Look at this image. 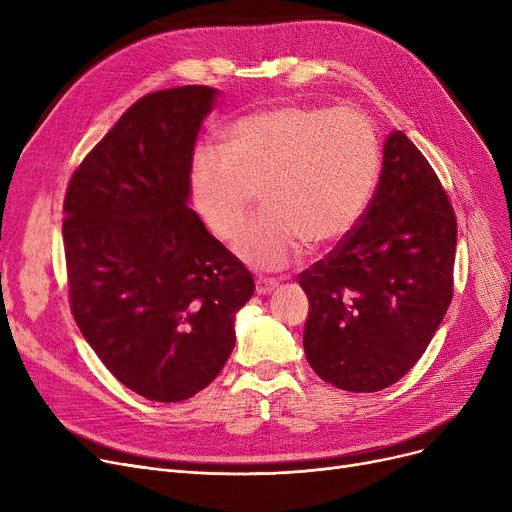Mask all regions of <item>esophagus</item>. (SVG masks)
Masks as SVG:
<instances>
[{
    "label": "esophagus",
    "mask_w": 512,
    "mask_h": 512,
    "mask_svg": "<svg viewBox=\"0 0 512 512\" xmlns=\"http://www.w3.org/2000/svg\"><path fill=\"white\" fill-rule=\"evenodd\" d=\"M276 288H278V282L272 278H257V282H255L257 294H270Z\"/></svg>",
    "instance_id": "34e87169"
}]
</instances>
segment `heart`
Here are the masks:
<instances>
[{
    "mask_svg": "<svg viewBox=\"0 0 512 512\" xmlns=\"http://www.w3.org/2000/svg\"><path fill=\"white\" fill-rule=\"evenodd\" d=\"M378 166V134L365 114L284 103L234 120L226 147H197L191 191L201 218L222 240L236 236L261 192L266 209L238 235L234 253L257 270H282L307 242L330 247L355 228Z\"/></svg>",
    "mask_w": 512,
    "mask_h": 512,
    "instance_id": "1",
    "label": "heart"
}]
</instances>
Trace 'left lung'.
I'll list each match as a JSON object with an SVG mask.
<instances>
[{
    "instance_id": "left-lung-1",
    "label": "left lung",
    "mask_w": 512,
    "mask_h": 512,
    "mask_svg": "<svg viewBox=\"0 0 512 512\" xmlns=\"http://www.w3.org/2000/svg\"><path fill=\"white\" fill-rule=\"evenodd\" d=\"M454 253L448 195L423 153L394 130L361 220L299 276L309 299L305 357L319 378L378 392L409 373L452 301Z\"/></svg>"
}]
</instances>
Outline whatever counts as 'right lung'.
I'll list each match as a JSON object with an SVG mask.
<instances>
[{
    "label": "right lung",
    "instance_id": "add662e5",
    "mask_svg": "<svg viewBox=\"0 0 512 512\" xmlns=\"http://www.w3.org/2000/svg\"><path fill=\"white\" fill-rule=\"evenodd\" d=\"M218 89L149 93L70 178V309L103 365L149 400L180 402L228 361L251 272L188 207L191 159Z\"/></svg>",
    "mask_w": 512,
    "mask_h": 512
}]
</instances>
